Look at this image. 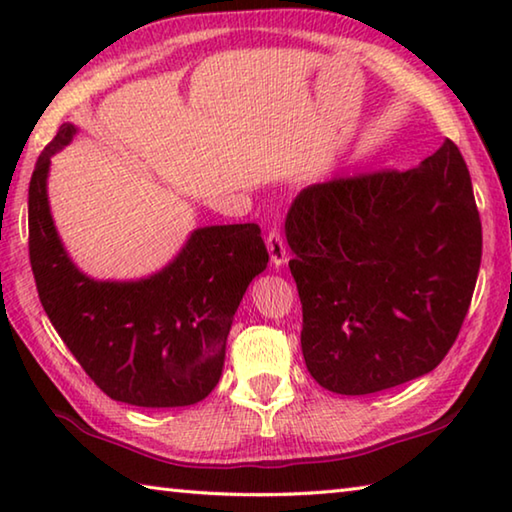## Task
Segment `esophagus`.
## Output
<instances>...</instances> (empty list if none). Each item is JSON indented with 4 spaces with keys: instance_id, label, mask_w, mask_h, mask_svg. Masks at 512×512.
Returning a JSON list of instances; mask_svg holds the SVG:
<instances>
[{
    "instance_id": "obj_1",
    "label": "esophagus",
    "mask_w": 512,
    "mask_h": 512,
    "mask_svg": "<svg viewBox=\"0 0 512 512\" xmlns=\"http://www.w3.org/2000/svg\"><path fill=\"white\" fill-rule=\"evenodd\" d=\"M266 246H268V255H271L273 266H282L287 262V244H284L280 228H271V232L266 235Z\"/></svg>"
}]
</instances>
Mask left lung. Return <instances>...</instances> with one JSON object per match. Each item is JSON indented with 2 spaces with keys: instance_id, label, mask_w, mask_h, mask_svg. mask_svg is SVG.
<instances>
[{
  "instance_id": "left-lung-1",
  "label": "left lung",
  "mask_w": 512,
  "mask_h": 512,
  "mask_svg": "<svg viewBox=\"0 0 512 512\" xmlns=\"http://www.w3.org/2000/svg\"><path fill=\"white\" fill-rule=\"evenodd\" d=\"M309 375L341 395L422 377L470 309L481 219L452 140L409 171L309 185L287 214Z\"/></svg>"
}]
</instances>
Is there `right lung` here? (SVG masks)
Segmentation results:
<instances>
[{
  "label": "right lung",
  "mask_w": 512,
  "mask_h": 512,
  "mask_svg": "<svg viewBox=\"0 0 512 512\" xmlns=\"http://www.w3.org/2000/svg\"><path fill=\"white\" fill-rule=\"evenodd\" d=\"M76 128L63 124L29 183V259L42 307L81 368L110 400L146 409L189 406L219 384L241 298L268 264L257 223L198 228L160 273L97 282L67 257L47 201L51 155Z\"/></svg>",
  "instance_id": "add662e5"
}]
</instances>
